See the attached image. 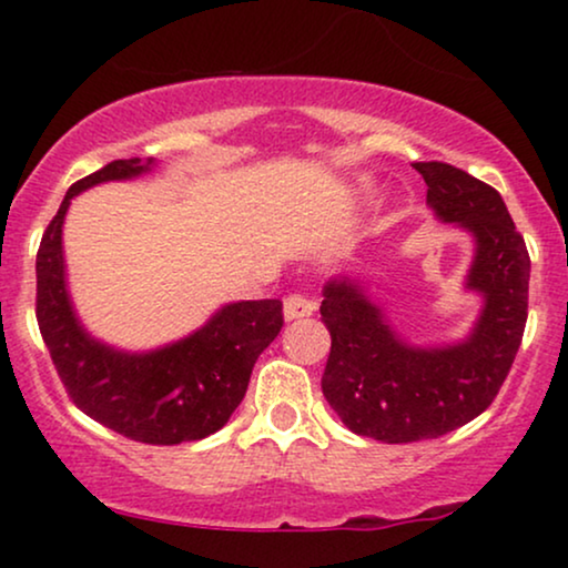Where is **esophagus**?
<instances>
[{
	"instance_id": "esophagus-1",
	"label": "esophagus",
	"mask_w": 568,
	"mask_h": 568,
	"mask_svg": "<svg viewBox=\"0 0 568 568\" xmlns=\"http://www.w3.org/2000/svg\"><path fill=\"white\" fill-rule=\"evenodd\" d=\"M315 313V302L305 294L294 292L284 297V317L286 321H297V317H310Z\"/></svg>"
}]
</instances>
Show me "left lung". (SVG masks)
Returning <instances> with one entry per match:
<instances>
[{
    "mask_svg": "<svg viewBox=\"0 0 568 568\" xmlns=\"http://www.w3.org/2000/svg\"><path fill=\"white\" fill-rule=\"evenodd\" d=\"M439 220L476 237L468 286L486 297L468 341L414 348L395 336L359 286L331 282L321 315L331 331L323 395L354 434L387 445L437 439L484 414L507 379L527 323L530 255L499 191L447 165L414 162Z\"/></svg>",
    "mask_w": 568,
    "mask_h": 568,
    "instance_id": "1",
    "label": "left lung"
}]
</instances>
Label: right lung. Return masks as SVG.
<instances>
[{"instance_id":"right-lung-1","label":"right lung","mask_w":568,"mask_h":568,"mask_svg":"<svg viewBox=\"0 0 568 568\" xmlns=\"http://www.w3.org/2000/svg\"><path fill=\"white\" fill-rule=\"evenodd\" d=\"M139 158L113 160L77 181L45 227L36 255V317L43 344L72 403L98 424L144 442L181 445L222 429L245 398L263 348L284 325L282 302H232L204 328L150 354H123L90 338L64 284L61 224L69 201L95 183L150 170Z\"/></svg>"}]
</instances>
